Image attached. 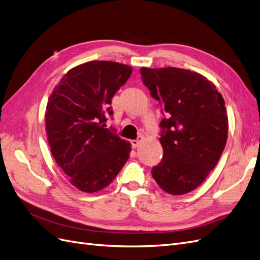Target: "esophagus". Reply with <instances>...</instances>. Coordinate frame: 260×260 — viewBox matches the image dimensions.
<instances>
[{
    "label": "esophagus",
    "mask_w": 260,
    "mask_h": 260,
    "mask_svg": "<svg viewBox=\"0 0 260 260\" xmlns=\"http://www.w3.org/2000/svg\"><path fill=\"white\" fill-rule=\"evenodd\" d=\"M140 142H141V140H140V139H136V140H130L131 146H132L133 148L138 147V146H139V144H140Z\"/></svg>",
    "instance_id": "1"
}]
</instances>
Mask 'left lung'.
Listing matches in <instances>:
<instances>
[{"label": "left lung", "instance_id": "left-lung-1", "mask_svg": "<svg viewBox=\"0 0 260 260\" xmlns=\"http://www.w3.org/2000/svg\"><path fill=\"white\" fill-rule=\"evenodd\" d=\"M142 81L161 105L159 142L164 154L152 169L165 192L195 190L216 167L228 138L224 101L202 75L176 67L141 68Z\"/></svg>", "mask_w": 260, "mask_h": 260}]
</instances>
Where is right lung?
Here are the masks:
<instances>
[{
	"label": "right lung",
	"mask_w": 260,
	"mask_h": 260,
	"mask_svg": "<svg viewBox=\"0 0 260 260\" xmlns=\"http://www.w3.org/2000/svg\"><path fill=\"white\" fill-rule=\"evenodd\" d=\"M131 73L119 62H85L69 70L49 99L45 124L52 155L82 192L103 190L129 158V142L105 127L114 114L112 99Z\"/></svg>",
	"instance_id": "add662e5"
}]
</instances>
